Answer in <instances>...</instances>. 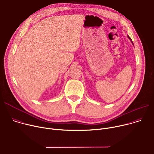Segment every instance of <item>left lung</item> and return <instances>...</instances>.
<instances>
[{"mask_svg":"<svg viewBox=\"0 0 154 154\" xmlns=\"http://www.w3.org/2000/svg\"><path fill=\"white\" fill-rule=\"evenodd\" d=\"M128 38H129V39H130V41H131V43H132V44H133V41H132V40H131V38H130V37H129V36H128Z\"/></svg>","mask_w":154,"mask_h":154,"instance_id":"8db88e82","label":"left lung"}]
</instances>
